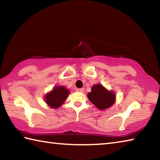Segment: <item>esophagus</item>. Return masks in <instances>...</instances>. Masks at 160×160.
<instances>
[{
  "instance_id": "34e87169",
  "label": "esophagus",
  "mask_w": 160,
  "mask_h": 160,
  "mask_svg": "<svg viewBox=\"0 0 160 160\" xmlns=\"http://www.w3.org/2000/svg\"><path fill=\"white\" fill-rule=\"evenodd\" d=\"M76 90L78 92H84V91H85V89H84V88H77Z\"/></svg>"
}]
</instances>
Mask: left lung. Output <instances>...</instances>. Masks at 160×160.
<instances>
[{
	"label": "left lung",
	"mask_w": 160,
	"mask_h": 160,
	"mask_svg": "<svg viewBox=\"0 0 160 160\" xmlns=\"http://www.w3.org/2000/svg\"><path fill=\"white\" fill-rule=\"evenodd\" d=\"M90 101L99 110H104L112 106L115 102L116 95L112 91L107 90L101 84L94 85L88 94Z\"/></svg>",
	"instance_id": "left-lung-1"
}]
</instances>
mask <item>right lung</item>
Masks as SVG:
<instances>
[{
    "mask_svg": "<svg viewBox=\"0 0 160 160\" xmlns=\"http://www.w3.org/2000/svg\"><path fill=\"white\" fill-rule=\"evenodd\" d=\"M69 93V90L64 86L55 87L50 92L46 94L45 102L51 108L56 109L63 104Z\"/></svg>",
    "mask_w": 160,
    "mask_h": 160,
    "instance_id": "add662e5",
    "label": "right lung"
}]
</instances>
